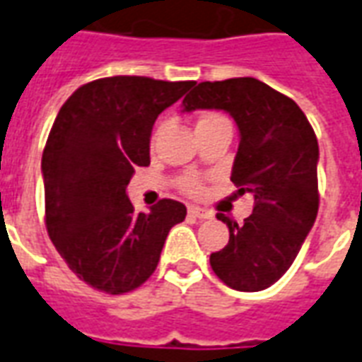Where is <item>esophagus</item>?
Instances as JSON below:
<instances>
[{
	"label": "esophagus",
	"mask_w": 362,
	"mask_h": 362,
	"mask_svg": "<svg viewBox=\"0 0 362 362\" xmlns=\"http://www.w3.org/2000/svg\"><path fill=\"white\" fill-rule=\"evenodd\" d=\"M188 213L189 215H194V217H197V219H211L213 217L211 211H207L204 207H197V205H189Z\"/></svg>",
	"instance_id": "esophagus-1"
}]
</instances>
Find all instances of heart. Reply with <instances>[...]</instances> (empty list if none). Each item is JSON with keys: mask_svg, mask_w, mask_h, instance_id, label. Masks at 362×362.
<instances>
[{"mask_svg": "<svg viewBox=\"0 0 362 362\" xmlns=\"http://www.w3.org/2000/svg\"><path fill=\"white\" fill-rule=\"evenodd\" d=\"M217 119H225L223 116H219V114H215V112H209V114H204L202 118H199V122L197 124H205V122H217ZM180 186L184 192H188V194H197L199 189H202V182H199V178L197 176H192V174H188V176H182L180 178Z\"/></svg>", "mask_w": 362, "mask_h": 362, "instance_id": "heart-1", "label": "heart"}]
</instances>
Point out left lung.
Returning a JSON list of instances; mask_svg holds the SVG:
<instances>
[{"mask_svg":"<svg viewBox=\"0 0 362 362\" xmlns=\"http://www.w3.org/2000/svg\"><path fill=\"white\" fill-rule=\"evenodd\" d=\"M225 110L238 126L230 180L254 194V211L238 225L223 213L228 244L211 267L236 291H264L295 262L318 215V139L298 104L254 77L199 83L182 112Z\"/></svg>","mask_w":362,"mask_h":362,"instance_id":"1","label":"left lung"}]
</instances>
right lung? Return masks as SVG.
I'll list each match as a JSON object with an SVG mask.
<instances>
[{
    "label": "right lung",
    "instance_id": "right-lung-1",
    "mask_svg": "<svg viewBox=\"0 0 362 362\" xmlns=\"http://www.w3.org/2000/svg\"><path fill=\"white\" fill-rule=\"evenodd\" d=\"M194 81L137 75L83 85L59 108L42 153L46 228L69 269L108 295H124L157 269L168 230L186 205L160 199L137 213L126 188L147 166L158 114Z\"/></svg>",
    "mask_w": 362,
    "mask_h": 362
}]
</instances>
